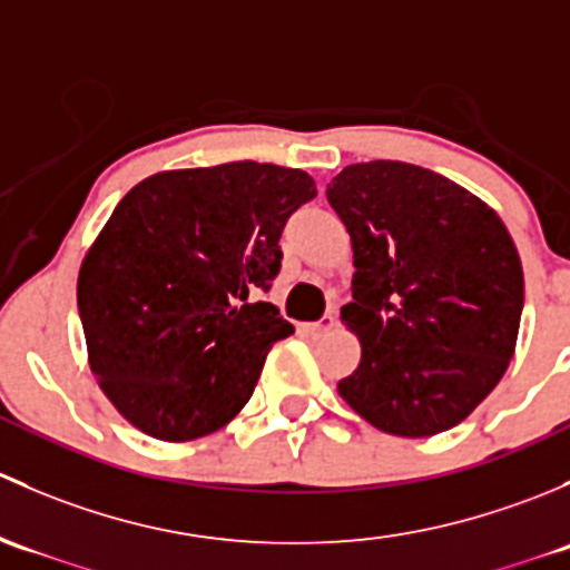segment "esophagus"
I'll list each match as a JSON object with an SVG mask.
<instances>
[{
	"mask_svg": "<svg viewBox=\"0 0 570 570\" xmlns=\"http://www.w3.org/2000/svg\"><path fill=\"white\" fill-rule=\"evenodd\" d=\"M333 325H336V317H333V314H325V317H322L320 322H308L306 331L312 333V336H322V333L331 331Z\"/></svg>",
	"mask_w": 570,
	"mask_h": 570,
	"instance_id": "1",
	"label": "esophagus"
}]
</instances>
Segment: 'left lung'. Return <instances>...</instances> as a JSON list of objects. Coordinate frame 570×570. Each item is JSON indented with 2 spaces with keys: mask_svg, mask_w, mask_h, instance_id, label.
I'll list each match as a JSON object with an SVG mask.
<instances>
[{
  "mask_svg": "<svg viewBox=\"0 0 570 570\" xmlns=\"http://www.w3.org/2000/svg\"><path fill=\"white\" fill-rule=\"evenodd\" d=\"M325 195L353 243L342 320L361 338L338 394L383 433L455 428L513 358L524 273L508 228L469 189L392 159L347 165Z\"/></svg>",
  "mask_w": 570,
  "mask_h": 570,
  "instance_id": "obj_1",
  "label": "left lung"
}]
</instances>
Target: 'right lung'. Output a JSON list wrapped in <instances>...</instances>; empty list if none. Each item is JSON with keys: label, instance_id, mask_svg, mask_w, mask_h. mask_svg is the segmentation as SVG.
<instances>
[{"label": "right lung", "instance_id": "right-lung-1", "mask_svg": "<svg viewBox=\"0 0 570 570\" xmlns=\"http://www.w3.org/2000/svg\"><path fill=\"white\" fill-rule=\"evenodd\" d=\"M317 195L267 163L168 170L131 187L79 269L90 370L112 405L159 441L232 422L264 358L295 333L269 292L286 220Z\"/></svg>", "mask_w": 570, "mask_h": 570}]
</instances>
